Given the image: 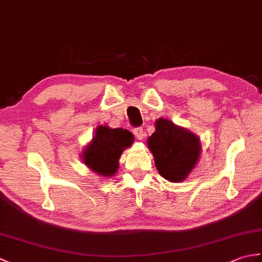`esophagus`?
I'll return each mask as SVG.
<instances>
[{"instance_id": "1", "label": "esophagus", "mask_w": 262, "mask_h": 262, "mask_svg": "<svg viewBox=\"0 0 262 262\" xmlns=\"http://www.w3.org/2000/svg\"><path fill=\"white\" fill-rule=\"evenodd\" d=\"M133 133H134L135 137L137 138V140H142L144 134H143V128L142 127H136L134 128V130H133Z\"/></svg>"}]
</instances>
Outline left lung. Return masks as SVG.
Returning <instances> with one entry per match:
<instances>
[{
	"mask_svg": "<svg viewBox=\"0 0 262 262\" xmlns=\"http://www.w3.org/2000/svg\"><path fill=\"white\" fill-rule=\"evenodd\" d=\"M155 128L147 145L159 173L172 182L183 181L198 161L202 148L198 137L163 118L158 119Z\"/></svg>",
	"mask_w": 262,
	"mask_h": 262,
	"instance_id": "obj_1",
	"label": "left lung"
}]
</instances>
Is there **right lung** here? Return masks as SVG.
I'll return each mask as SVG.
<instances>
[{"instance_id": "obj_1", "label": "right lung", "mask_w": 262, "mask_h": 262, "mask_svg": "<svg viewBox=\"0 0 262 262\" xmlns=\"http://www.w3.org/2000/svg\"><path fill=\"white\" fill-rule=\"evenodd\" d=\"M134 136L122 128L99 126L92 142L83 153V162L100 176L110 177L118 169L122 149L129 147Z\"/></svg>"}]
</instances>
